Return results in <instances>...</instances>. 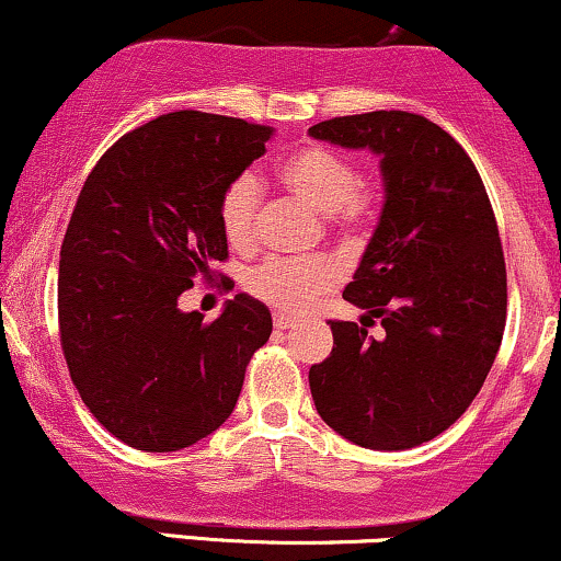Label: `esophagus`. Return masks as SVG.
<instances>
[{"instance_id": "34e87169", "label": "esophagus", "mask_w": 561, "mask_h": 561, "mask_svg": "<svg viewBox=\"0 0 561 561\" xmlns=\"http://www.w3.org/2000/svg\"><path fill=\"white\" fill-rule=\"evenodd\" d=\"M295 325H297L295 318H289L285 313H274V329L287 331V329H295Z\"/></svg>"}]
</instances>
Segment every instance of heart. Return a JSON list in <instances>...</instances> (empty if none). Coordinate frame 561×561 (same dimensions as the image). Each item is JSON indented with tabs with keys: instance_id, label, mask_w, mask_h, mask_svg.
<instances>
[{
	"instance_id": "obj_1",
	"label": "heart",
	"mask_w": 561,
	"mask_h": 561,
	"mask_svg": "<svg viewBox=\"0 0 561 561\" xmlns=\"http://www.w3.org/2000/svg\"><path fill=\"white\" fill-rule=\"evenodd\" d=\"M276 175L289 194L318 215L331 217L344 236L363 228L378 207V191L359 186L354 162L329 147H302L282 162ZM259 204L261 188L253 175H240L219 196V228L238 251H248L256 240ZM336 282L339 266L325 256L272 259L248 276V289L285 313H302Z\"/></svg>"
}]
</instances>
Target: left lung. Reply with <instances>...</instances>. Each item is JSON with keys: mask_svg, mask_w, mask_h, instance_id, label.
Returning a JSON list of instances; mask_svg holds the SVG:
<instances>
[{"mask_svg": "<svg viewBox=\"0 0 561 561\" xmlns=\"http://www.w3.org/2000/svg\"><path fill=\"white\" fill-rule=\"evenodd\" d=\"M308 134L380 158L382 209L344 300L386 329L370 339L331 321L333 350L310 367V393L359 448H414L471 407L497 357L507 274L492 204L463 147L416 113L342 116Z\"/></svg>", "mask_w": 561, "mask_h": 561, "instance_id": "8db88e82", "label": "left lung"}]
</instances>
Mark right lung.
Masks as SVG:
<instances>
[{"label":"right lung","mask_w":561,"mask_h":561,"mask_svg":"<svg viewBox=\"0 0 561 561\" xmlns=\"http://www.w3.org/2000/svg\"><path fill=\"white\" fill-rule=\"evenodd\" d=\"M272 137L175 111L124 134L84 181L61 243V346L84 407L131 448L181 450L222 427L272 336V313L245 293L211 323L179 308L228 259L219 196Z\"/></svg>","instance_id":"add662e5"}]
</instances>
